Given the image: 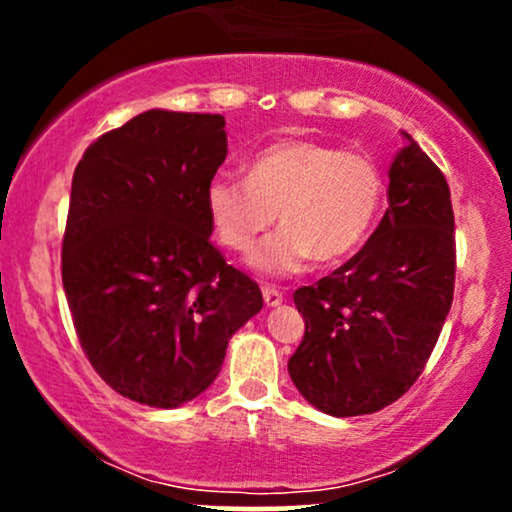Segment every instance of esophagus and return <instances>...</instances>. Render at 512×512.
Instances as JSON below:
<instances>
[{"instance_id":"esophagus-1","label":"esophagus","mask_w":512,"mask_h":512,"mask_svg":"<svg viewBox=\"0 0 512 512\" xmlns=\"http://www.w3.org/2000/svg\"><path fill=\"white\" fill-rule=\"evenodd\" d=\"M262 296H264V303H267L269 308H276V305L284 303V293L276 289V286H262Z\"/></svg>"}]
</instances>
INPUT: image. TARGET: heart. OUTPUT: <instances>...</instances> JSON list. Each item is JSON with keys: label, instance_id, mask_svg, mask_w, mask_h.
<instances>
[{"label": "heart", "instance_id": "b5f03b06", "mask_svg": "<svg viewBox=\"0 0 512 512\" xmlns=\"http://www.w3.org/2000/svg\"><path fill=\"white\" fill-rule=\"evenodd\" d=\"M207 211L223 248L248 250L274 219L281 228L255 245L248 264L264 276H291L308 262L346 260L366 243L385 199L383 170L358 151L279 139L248 166V178L216 175Z\"/></svg>", "mask_w": 512, "mask_h": 512}]
</instances>
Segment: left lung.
<instances>
[{
    "label": "left lung",
    "mask_w": 512,
    "mask_h": 512,
    "mask_svg": "<svg viewBox=\"0 0 512 512\" xmlns=\"http://www.w3.org/2000/svg\"><path fill=\"white\" fill-rule=\"evenodd\" d=\"M387 207L337 272L293 293L305 337L289 375L330 416L373 414L424 370L455 289V216L436 163L404 134L387 170Z\"/></svg>",
    "instance_id": "1"
}]
</instances>
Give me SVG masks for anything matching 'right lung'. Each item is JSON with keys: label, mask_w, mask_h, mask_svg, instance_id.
<instances>
[{"label": "right lung", "mask_w": 512, "mask_h": 512, "mask_svg": "<svg viewBox=\"0 0 512 512\" xmlns=\"http://www.w3.org/2000/svg\"><path fill=\"white\" fill-rule=\"evenodd\" d=\"M226 120L146 110L74 170L62 284L96 373L122 397L175 409L214 383L262 291L209 243L207 185Z\"/></svg>", "instance_id": "add662e5"}]
</instances>
